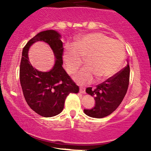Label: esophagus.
<instances>
[{"label":"esophagus","instance_id":"1","mask_svg":"<svg viewBox=\"0 0 151 151\" xmlns=\"http://www.w3.org/2000/svg\"><path fill=\"white\" fill-rule=\"evenodd\" d=\"M80 93H83V94L86 93V88H83V87H81L80 88Z\"/></svg>","mask_w":151,"mask_h":151}]
</instances>
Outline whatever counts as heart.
<instances>
[{
  "label": "heart",
  "mask_w": 151,
  "mask_h": 151,
  "mask_svg": "<svg viewBox=\"0 0 151 151\" xmlns=\"http://www.w3.org/2000/svg\"><path fill=\"white\" fill-rule=\"evenodd\" d=\"M123 43L101 33H90L67 45L63 60L67 72L74 74L86 59V66L73 77L77 83H91L95 80L106 81L119 70L125 58Z\"/></svg>",
  "instance_id": "b5f03b06"
}]
</instances>
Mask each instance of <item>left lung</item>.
Returning a JSON list of instances; mask_svg holds the SVG:
<instances>
[{
  "mask_svg": "<svg viewBox=\"0 0 151 151\" xmlns=\"http://www.w3.org/2000/svg\"><path fill=\"white\" fill-rule=\"evenodd\" d=\"M130 79V66L127 65L94 89L87 88L88 94L95 98L96 105L92 109H85L84 113L92 118H102L109 116L120 106L128 91Z\"/></svg>",
  "mask_w": 151,
  "mask_h": 151,
  "instance_id": "obj_1",
  "label": "left lung"
}]
</instances>
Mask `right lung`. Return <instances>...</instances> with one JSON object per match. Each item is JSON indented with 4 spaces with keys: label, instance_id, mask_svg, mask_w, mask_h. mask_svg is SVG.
<instances>
[{
    "label": "right lung",
    "instance_id": "right-lung-1",
    "mask_svg": "<svg viewBox=\"0 0 151 151\" xmlns=\"http://www.w3.org/2000/svg\"><path fill=\"white\" fill-rule=\"evenodd\" d=\"M60 35L53 30L39 33L23 49L20 65V81L25 101L33 111L43 117H53L62 112L65 100L70 93H78L79 87L63 68L64 48ZM48 43L56 56V63L48 72L34 69L27 56L28 49L37 41Z\"/></svg>",
    "mask_w": 151,
    "mask_h": 151
}]
</instances>
